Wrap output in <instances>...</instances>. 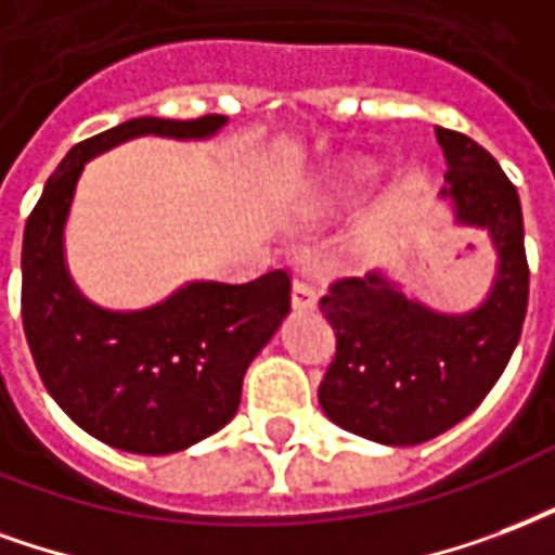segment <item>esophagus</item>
Listing matches in <instances>:
<instances>
[{
    "mask_svg": "<svg viewBox=\"0 0 555 555\" xmlns=\"http://www.w3.org/2000/svg\"><path fill=\"white\" fill-rule=\"evenodd\" d=\"M293 307L295 310H313L317 307V289L305 281L293 283Z\"/></svg>",
    "mask_w": 555,
    "mask_h": 555,
    "instance_id": "34e87169",
    "label": "esophagus"
}]
</instances>
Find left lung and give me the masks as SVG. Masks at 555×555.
I'll list each match as a JSON object with an SVG mask.
<instances>
[{"label":"left lung","mask_w":555,"mask_h":555,"mask_svg":"<svg viewBox=\"0 0 555 555\" xmlns=\"http://www.w3.org/2000/svg\"><path fill=\"white\" fill-rule=\"evenodd\" d=\"M455 224L485 230L496 272L482 301L447 313L405 295L382 269L346 278L319 301L337 354L319 384L331 423L387 447H416L473 414L515 351L529 301L524 212L517 189L476 141L438 127Z\"/></svg>","instance_id":"obj_1"}]
</instances>
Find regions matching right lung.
<instances>
[{
  "label": "right lung",
  "instance_id": "1",
  "mask_svg": "<svg viewBox=\"0 0 555 555\" xmlns=\"http://www.w3.org/2000/svg\"><path fill=\"white\" fill-rule=\"evenodd\" d=\"M228 117H135L70 147L23 233V327L50 396L91 438L168 455L236 416L242 378L289 313V274L189 281L141 310H108L76 286L64 230L85 165L141 135L216 139Z\"/></svg>",
  "mask_w": 555,
  "mask_h": 555
}]
</instances>
